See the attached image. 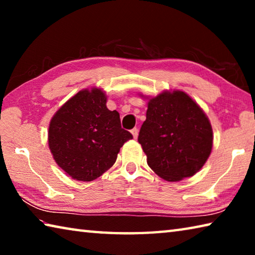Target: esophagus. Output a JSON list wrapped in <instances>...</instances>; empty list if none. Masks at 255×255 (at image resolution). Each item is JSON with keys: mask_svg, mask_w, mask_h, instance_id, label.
I'll list each match as a JSON object with an SVG mask.
<instances>
[{"mask_svg": "<svg viewBox=\"0 0 255 255\" xmlns=\"http://www.w3.org/2000/svg\"><path fill=\"white\" fill-rule=\"evenodd\" d=\"M131 133H132V136H133V138H136L138 137V129L137 128H133V129H131Z\"/></svg>", "mask_w": 255, "mask_h": 255, "instance_id": "esophagus-1", "label": "esophagus"}]
</instances>
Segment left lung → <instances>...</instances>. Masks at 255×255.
Wrapping results in <instances>:
<instances>
[{
  "label": "left lung",
  "instance_id": "1",
  "mask_svg": "<svg viewBox=\"0 0 255 255\" xmlns=\"http://www.w3.org/2000/svg\"><path fill=\"white\" fill-rule=\"evenodd\" d=\"M138 141L155 173L180 181L195 175L208 159L213 128L187 93L165 91L149 99Z\"/></svg>",
  "mask_w": 255,
  "mask_h": 255
}]
</instances>
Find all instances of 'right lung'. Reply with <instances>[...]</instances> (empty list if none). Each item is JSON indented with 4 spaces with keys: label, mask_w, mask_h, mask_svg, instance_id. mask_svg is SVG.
Here are the masks:
<instances>
[{
    "label": "right lung",
    "mask_w": 255,
    "mask_h": 255,
    "mask_svg": "<svg viewBox=\"0 0 255 255\" xmlns=\"http://www.w3.org/2000/svg\"><path fill=\"white\" fill-rule=\"evenodd\" d=\"M100 89L82 90L50 120L48 144L54 159L74 180L92 181L114 165L132 135L122 128Z\"/></svg>",
    "instance_id": "right-lung-1"
}]
</instances>
